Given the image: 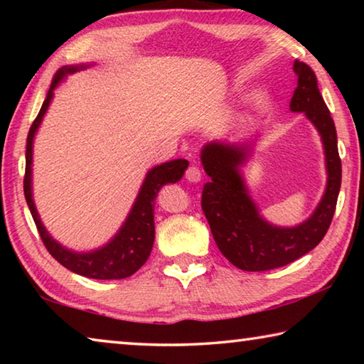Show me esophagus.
<instances>
[{
  "label": "esophagus",
  "instance_id": "1",
  "mask_svg": "<svg viewBox=\"0 0 364 364\" xmlns=\"http://www.w3.org/2000/svg\"><path fill=\"white\" fill-rule=\"evenodd\" d=\"M202 178V170L197 167V165H191V167H188L186 170V180L191 181V183H197L200 181Z\"/></svg>",
  "mask_w": 364,
  "mask_h": 364
}]
</instances>
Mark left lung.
<instances>
[{
	"mask_svg": "<svg viewBox=\"0 0 364 364\" xmlns=\"http://www.w3.org/2000/svg\"><path fill=\"white\" fill-rule=\"evenodd\" d=\"M294 73L297 75V88L291 109L294 112H305L318 128L328 167V186L311 218L295 228L271 226L258 215L237 171L245 157L244 147L210 143L202 151V165L210 176V181L202 189V210L221 254L244 271L279 268L308 254L323 241L336 212L342 162L334 120L319 93L311 67L295 60Z\"/></svg>",
	"mask_w": 364,
	"mask_h": 364,
	"instance_id": "obj_1",
	"label": "left lung"
}]
</instances>
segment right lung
Here are the masks:
<instances>
[{
  "mask_svg": "<svg viewBox=\"0 0 364 364\" xmlns=\"http://www.w3.org/2000/svg\"><path fill=\"white\" fill-rule=\"evenodd\" d=\"M82 67H60L54 73L51 86L46 95V100L43 102L38 115L33 120L27 134V151H26V176H23V194H26L27 204L32 213L36 230L40 232V237L45 247L48 249L56 260L73 273L86 276L93 279H123L136 273L143 267L154 245V205L159 194V189L167 183H176L183 176L184 170L188 167V160L178 159L171 162L162 164L159 167H154L147 173L143 188L139 191V196L132 208V213L128 215L125 225L122 226L120 232L110 241L106 247L100 250L90 252V254H75L64 249L54 239L49 236L45 228H43L38 213L33 205L32 199V144L36 128L40 127L43 115H45L49 102L53 100V90L56 85L69 73L77 72Z\"/></svg>",
  "mask_w": 364,
  "mask_h": 364,
  "instance_id": "1",
  "label": "right lung"
}]
</instances>
